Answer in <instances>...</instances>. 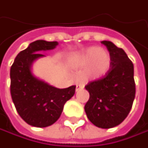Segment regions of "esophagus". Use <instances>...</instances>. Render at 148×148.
<instances>
[{"mask_svg": "<svg viewBox=\"0 0 148 148\" xmlns=\"http://www.w3.org/2000/svg\"><path fill=\"white\" fill-rule=\"evenodd\" d=\"M83 88H84V86L83 85H77V86H76V91H78V90H82Z\"/></svg>", "mask_w": 148, "mask_h": 148, "instance_id": "34e87169", "label": "esophagus"}]
</instances>
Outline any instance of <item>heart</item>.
<instances>
[{
	"instance_id": "b5f03b06",
	"label": "heart",
	"mask_w": 148,
	"mask_h": 148,
	"mask_svg": "<svg viewBox=\"0 0 148 148\" xmlns=\"http://www.w3.org/2000/svg\"><path fill=\"white\" fill-rule=\"evenodd\" d=\"M111 58L110 53L99 47H90L78 53L71 55L68 64L75 68L85 67L84 76L87 79H99L110 70Z\"/></svg>"
}]
</instances>
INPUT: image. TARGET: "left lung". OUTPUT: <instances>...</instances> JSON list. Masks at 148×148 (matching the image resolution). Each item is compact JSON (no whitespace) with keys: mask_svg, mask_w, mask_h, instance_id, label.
Segmentation results:
<instances>
[{"mask_svg":"<svg viewBox=\"0 0 148 148\" xmlns=\"http://www.w3.org/2000/svg\"><path fill=\"white\" fill-rule=\"evenodd\" d=\"M101 43L110 55V68L103 78L85 86L90 94L85 111L96 127L110 128L120 124L132 109L136 92L134 64L114 43L106 40Z\"/></svg>","mask_w":148,"mask_h":148,"instance_id":"obj_1","label":"left lung"}]
</instances>
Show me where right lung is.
<instances>
[{"label":"right lung","instance_id":"1","mask_svg":"<svg viewBox=\"0 0 148 148\" xmlns=\"http://www.w3.org/2000/svg\"><path fill=\"white\" fill-rule=\"evenodd\" d=\"M58 42L36 40L20 52L10 67V94L16 110L28 124L45 128L53 124L65 103L75 94L76 86L59 89L33 73V64L45 57L39 53L54 49Z\"/></svg>","mask_w":148,"mask_h":148}]
</instances>
